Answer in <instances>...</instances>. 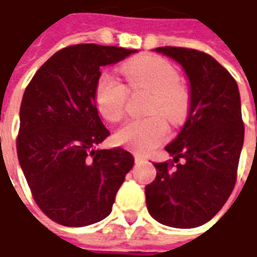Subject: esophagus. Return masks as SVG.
<instances>
[{"instance_id":"obj_1","label":"esophagus","mask_w":257,"mask_h":257,"mask_svg":"<svg viewBox=\"0 0 257 257\" xmlns=\"http://www.w3.org/2000/svg\"><path fill=\"white\" fill-rule=\"evenodd\" d=\"M134 162L136 163H142V162H144V157L140 156V154H134Z\"/></svg>"}]
</instances>
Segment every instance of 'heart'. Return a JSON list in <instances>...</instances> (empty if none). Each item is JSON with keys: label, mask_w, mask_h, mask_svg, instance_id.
I'll return each mask as SVG.
<instances>
[{"label": "heart", "mask_w": 257, "mask_h": 257, "mask_svg": "<svg viewBox=\"0 0 257 257\" xmlns=\"http://www.w3.org/2000/svg\"><path fill=\"white\" fill-rule=\"evenodd\" d=\"M123 73L130 88H144L152 93L149 114L153 115L127 121L115 133V142L134 153H149L169 136V125L163 115L173 124L184 121L190 107V95L179 84L180 75L176 67L160 57L133 58L124 64ZM127 97V87L115 75L100 77L95 87V104L104 118L113 123L121 120Z\"/></svg>", "instance_id": "1"}]
</instances>
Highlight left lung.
<instances>
[{
	"instance_id": "8db88e82",
	"label": "left lung",
	"mask_w": 257,
	"mask_h": 257,
	"mask_svg": "<svg viewBox=\"0 0 257 257\" xmlns=\"http://www.w3.org/2000/svg\"><path fill=\"white\" fill-rule=\"evenodd\" d=\"M154 51L182 65L190 107L180 133L164 147L174 163H154L157 174L146 186V204L159 223L192 229L213 219L234 187L244 139L240 94L212 55L180 47Z\"/></svg>"
}]
</instances>
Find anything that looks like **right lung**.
Segmentation results:
<instances>
[{
  "mask_svg": "<svg viewBox=\"0 0 257 257\" xmlns=\"http://www.w3.org/2000/svg\"><path fill=\"white\" fill-rule=\"evenodd\" d=\"M137 53L77 44L50 57L25 88L18 162L38 207L54 222L81 227L105 219L134 159L121 147L100 150L110 132L95 104L101 68Z\"/></svg>",
  "mask_w": 257,
  "mask_h": 257,
  "instance_id": "add662e5",
  "label": "right lung"
}]
</instances>
